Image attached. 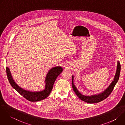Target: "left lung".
Here are the masks:
<instances>
[{
	"instance_id": "obj_1",
	"label": "left lung",
	"mask_w": 125,
	"mask_h": 125,
	"mask_svg": "<svg viewBox=\"0 0 125 125\" xmlns=\"http://www.w3.org/2000/svg\"><path fill=\"white\" fill-rule=\"evenodd\" d=\"M120 71H121V65L120 62L118 61L117 62V69L116 71V74L115 75L114 78L111 83L109 84V85L107 87L106 90L103 91L102 93L96 94H94L92 95H85L82 94L78 90L77 88L76 87L74 83V76H72V87L73 91L76 94V95L78 96V97L82 100L88 103H94L100 102L104 99H106L107 97L112 92L113 88L118 81L120 77Z\"/></svg>"
}]
</instances>
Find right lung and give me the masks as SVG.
Returning a JSON list of instances; mask_svg holds the SVG:
<instances>
[{"mask_svg": "<svg viewBox=\"0 0 125 125\" xmlns=\"http://www.w3.org/2000/svg\"><path fill=\"white\" fill-rule=\"evenodd\" d=\"M6 69L8 79L12 87L26 99L32 102L39 101L46 98L50 94L56 78L63 71V68L61 66L52 67L48 71L45 78L44 90L39 92H32L25 90L18 85L12 78L9 68L7 67Z\"/></svg>", "mask_w": 125, "mask_h": 125, "instance_id": "add662e5", "label": "right lung"}]
</instances>
